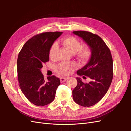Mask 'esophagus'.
Masks as SVG:
<instances>
[{
  "label": "esophagus",
  "mask_w": 131,
  "mask_h": 131,
  "mask_svg": "<svg viewBox=\"0 0 131 131\" xmlns=\"http://www.w3.org/2000/svg\"><path fill=\"white\" fill-rule=\"evenodd\" d=\"M67 79H68V78H67V77H64V78H63V77H61L60 78V80H61V82H64L65 81H66L67 80Z\"/></svg>",
  "instance_id": "1"
}]
</instances>
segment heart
Instances as JSON below:
<instances>
[{
	"mask_svg": "<svg viewBox=\"0 0 131 131\" xmlns=\"http://www.w3.org/2000/svg\"><path fill=\"white\" fill-rule=\"evenodd\" d=\"M62 43L70 52L73 53H75V56L82 63L88 62L92 57V50L91 46L87 44L82 45L81 41L76 37H67L63 39ZM57 50V44L54 42L51 46L49 51L50 58H55ZM77 67L78 64L75 63H61L55 67V71L59 75L66 76L72 73Z\"/></svg>",
	"mask_w": 131,
	"mask_h": 131,
	"instance_id": "b5f03b06",
	"label": "heart"
}]
</instances>
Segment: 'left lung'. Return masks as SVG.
I'll list each match as a JSON object with an SVG mask.
<instances>
[{
	"label": "left lung",
	"mask_w": 131,
	"mask_h": 131,
	"mask_svg": "<svg viewBox=\"0 0 131 131\" xmlns=\"http://www.w3.org/2000/svg\"><path fill=\"white\" fill-rule=\"evenodd\" d=\"M74 34L82 38L92 50L89 63L78 70L80 76L89 77L87 84L77 78V86L73 90V98L76 103L83 106H91L97 103L108 91L113 77V61L110 50L98 35L90 31L78 30Z\"/></svg>",
	"instance_id": "1"
}]
</instances>
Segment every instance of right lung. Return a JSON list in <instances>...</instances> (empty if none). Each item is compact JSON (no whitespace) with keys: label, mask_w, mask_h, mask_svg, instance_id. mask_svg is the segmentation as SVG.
Listing matches in <instances>:
<instances>
[{"label":"right lung","mask_w":131,"mask_h":131,"mask_svg":"<svg viewBox=\"0 0 131 131\" xmlns=\"http://www.w3.org/2000/svg\"><path fill=\"white\" fill-rule=\"evenodd\" d=\"M62 32L49 31L34 35L23 45L17 61L18 81L22 92L29 102L37 106L51 103L61 82L54 75L44 79L42 64L49 61V51Z\"/></svg>","instance_id":"1"}]
</instances>
